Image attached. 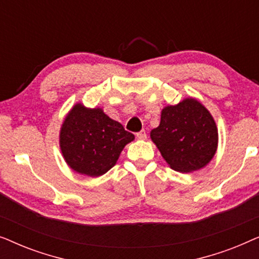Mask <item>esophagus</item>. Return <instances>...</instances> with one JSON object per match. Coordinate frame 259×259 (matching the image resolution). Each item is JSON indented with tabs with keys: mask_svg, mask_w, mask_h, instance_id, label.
<instances>
[{
	"mask_svg": "<svg viewBox=\"0 0 259 259\" xmlns=\"http://www.w3.org/2000/svg\"><path fill=\"white\" fill-rule=\"evenodd\" d=\"M137 138L139 140H145L147 138V134H146V132H145V130H143V131H140V132H138L137 133Z\"/></svg>",
	"mask_w": 259,
	"mask_h": 259,
	"instance_id": "34e87169",
	"label": "esophagus"
}]
</instances>
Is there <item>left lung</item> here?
Returning <instances> with one entry per match:
<instances>
[{
    "mask_svg": "<svg viewBox=\"0 0 259 259\" xmlns=\"http://www.w3.org/2000/svg\"><path fill=\"white\" fill-rule=\"evenodd\" d=\"M151 139L169 167L187 173L203 168L213 158L218 131L210 112L190 98L162 109L160 125L152 130Z\"/></svg>",
    "mask_w": 259,
    "mask_h": 259,
    "instance_id": "1",
    "label": "left lung"
}]
</instances>
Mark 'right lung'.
I'll return each mask as SVG.
<instances>
[{
	"label": "right lung",
	"instance_id": "add662e5",
	"mask_svg": "<svg viewBox=\"0 0 259 259\" xmlns=\"http://www.w3.org/2000/svg\"><path fill=\"white\" fill-rule=\"evenodd\" d=\"M134 136L101 108L77 104L66 116L60 132V147L70 168L99 177L115 165L122 148Z\"/></svg>",
	"mask_w": 259,
	"mask_h": 259
}]
</instances>
